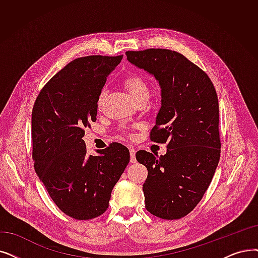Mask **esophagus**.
I'll list each match as a JSON object with an SVG mask.
<instances>
[{
    "label": "esophagus",
    "mask_w": 258,
    "mask_h": 258,
    "mask_svg": "<svg viewBox=\"0 0 258 258\" xmlns=\"http://www.w3.org/2000/svg\"><path fill=\"white\" fill-rule=\"evenodd\" d=\"M130 155H131V163H135L136 162V151L134 149L130 150Z\"/></svg>",
    "instance_id": "esophagus-1"
}]
</instances>
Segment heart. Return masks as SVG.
Here are the masks:
<instances>
[{
  "instance_id": "b5f03b06",
  "label": "heart",
  "mask_w": 258,
  "mask_h": 258,
  "mask_svg": "<svg viewBox=\"0 0 258 258\" xmlns=\"http://www.w3.org/2000/svg\"><path fill=\"white\" fill-rule=\"evenodd\" d=\"M124 86L126 88V91L128 92L130 96L132 99L135 101V103L139 101H149V99L151 97V89L148 84V82L145 81L143 78L139 76H131L124 80ZM105 91L101 92L98 99V106L100 107L103 102V100L105 98Z\"/></svg>"
}]
</instances>
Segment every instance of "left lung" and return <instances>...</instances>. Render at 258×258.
Instances as JSON below:
<instances>
[{
    "label": "left lung",
    "mask_w": 258,
    "mask_h": 258,
    "mask_svg": "<svg viewBox=\"0 0 258 258\" xmlns=\"http://www.w3.org/2000/svg\"><path fill=\"white\" fill-rule=\"evenodd\" d=\"M126 60L160 86L161 106L151 139L167 142L166 154H136L148 169L142 185L145 208L163 219L181 218L203 198L219 162L216 91L205 72L174 50L127 51Z\"/></svg>",
    "instance_id": "1"
}]
</instances>
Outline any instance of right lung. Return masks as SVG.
I'll list each match as a JSON object with an SVG mask.
<instances>
[{"label": "right lung", "instance_id": "1", "mask_svg": "<svg viewBox=\"0 0 258 258\" xmlns=\"http://www.w3.org/2000/svg\"><path fill=\"white\" fill-rule=\"evenodd\" d=\"M123 55L78 58L40 92L31 114L32 158L41 182L58 208L75 219L98 217L130 162L128 150L113 143L86 154L84 128L96 121L108 75Z\"/></svg>", "mask_w": 258, "mask_h": 258}]
</instances>
